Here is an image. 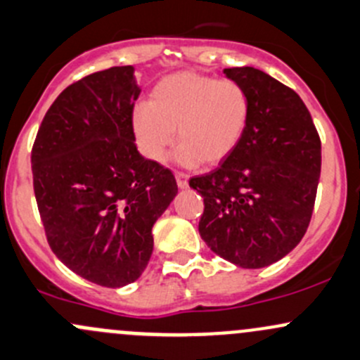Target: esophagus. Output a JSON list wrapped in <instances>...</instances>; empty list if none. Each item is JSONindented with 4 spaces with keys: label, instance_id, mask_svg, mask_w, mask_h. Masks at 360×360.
<instances>
[{
    "label": "esophagus",
    "instance_id": "esophagus-1",
    "mask_svg": "<svg viewBox=\"0 0 360 360\" xmlns=\"http://www.w3.org/2000/svg\"><path fill=\"white\" fill-rule=\"evenodd\" d=\"M176 181H177V186L181 188V190H186L188 186H190V183H188V176L183 172H176Z\"/></svg>",
    "mask_w": 360,
    "mask_h": 360
}]
</instances>
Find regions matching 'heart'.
<instances>
[{"label":"heart","instance_id":"b5f03b06","mask_svg":"<svg viewBox=\"0 0 360 360\" xmlns=\"http://www.w3.org/2000/svg\"><path fill=\"white\" fill-rule=\"evenodd\" d=\"M250 112L248 91L240 82L176 72L157 82L150 103L136 105L131 127L138 150L151 162L164 160L177 132V164L217 165L243 141Z\"/></svg>","mask_w":360,"mask_h":360}]
</instances>
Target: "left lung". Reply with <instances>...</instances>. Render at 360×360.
<instances>
[{"instance_id": "obj_1", "label": "left lung", "mask_w": 360, "mask_h": 360, "mask_svg": "<svg viewBox=\"0 0 360 360\" xmlns=\"http://www.w3.org/2000/svg\"><path fill=\"white\" fill-rule=\"evenodd\" d=\"M248 91L243 141L209 174L190 179L203 196L198 231L212 252L243 269L278 262L300 243L321 176V139L302 98L253 67L224 69Z\"/></svg>"}]
</instances>
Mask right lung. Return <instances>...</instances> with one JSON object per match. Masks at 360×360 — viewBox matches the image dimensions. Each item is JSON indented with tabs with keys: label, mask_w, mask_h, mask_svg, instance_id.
<instances>
[{
	"label": "right lung",
	"mask_w": 360,
	"mask_h": 360,
	"mask_svg": "<svg viewBox=\"0 0 360 360\" xmlns=\"http://www.w3.org/2000/svg\"><path fill=\"white\" fill-rule=\"evenodd\" d=\"M139 93L132 65L86 75L53 101L30 153L53 253L107 288L143 274L151 228L177 195L174 174L136 148L131 115Z\"/></svg>",
	"instance_id": "1"
}]
</instances>
